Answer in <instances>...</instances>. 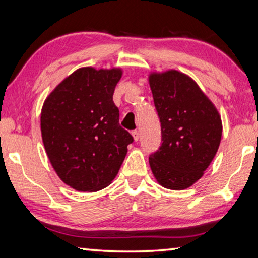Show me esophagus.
Here are the masks:
<instances>
[{
    "label": "esophagus",
    "instance_id": "obj_1",
    "mask_svg": "<svg viewBox=\"0 0 258 258\" xmlns=\"http://www.w3.org/2000/svg\"><path fill=\"white\" fill-rule=\"evenodd\" d=\"M132 137H133L134 140L138 141L139 139H140V132H139L138 130H134V131H132Z\"/></svg>",
    "mask_w": 258,
    "mask_h": 258
}]
</instances>
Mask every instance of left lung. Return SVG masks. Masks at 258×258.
<instances>
[{
	"label": "left lung",
	"mask_w": 258,
	"mask_h": 258,
	"mask_svg": "<svg viewBox=\"0 0 258 258\" xmlns=\"http://www.w3.org/2000/svg\"><path fill=\"white\" fill-rule=\"evenodd\" d=\"M149 85L161 122L162 144L150 154L156 180L185 189L203 175L222 139V120L198 84L181 72L153 73Z\"/></svg>",
	"instance_id": "obj_1"
}]
</instances>
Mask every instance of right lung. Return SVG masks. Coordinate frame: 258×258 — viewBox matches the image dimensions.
<instances>
[{
	"mask_svg": "<svg viewBox=\"0 0 258 258\" xmlns=\"http://www.w3.org/2000/svg\"><path fill=\"white\" fill-rule=\"evenodd\" d=\"M119 69H79L44 101L41 133L52 167L79 191H96L116 177L133 137L112 101Z\"/></svg>",
	"mask_w": 258,
	"mask_h": 258,
	"instance_id": "right-lung-1",
	"label": "right lung"
}]
</instances>
